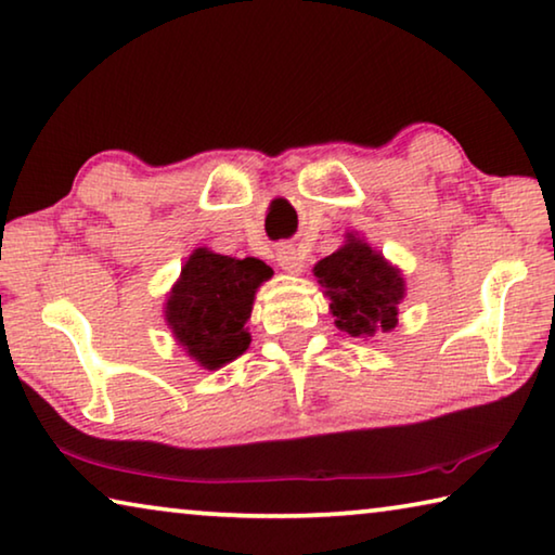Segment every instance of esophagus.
<instances>
[{"label": "esophagus", "instance_id": "obj_1", "mask_svg": "<svg viewBox=\"0 0 555 555\" xmlns=\"http://www.w3.org/2000/svg\"><path fill=\"white\" fill-rule=\"evenodd\" d=\"M276 261H279V267L284 269V271H288V274H304V254L296 249V246H292V244H281L279 249H276Z\"/></svg>", "mask_w": 555, "mask_h": 555}]
</instances>
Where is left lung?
<instances>
[{
  "label": "left lung",
  "instance_id": "obj_1",
  "mask_svg": "<svg viewBox=\"0 0 555 555\" xmlns=\"http://www.w3.org/2000/svg\"><path fill=\"white\" fill-rule=\"evenodd\" d=\"M313 276L328 298L336 325L348 336L371 338L398 325L400 304L408 294L404 276L365 236L346 232V242L315 263Z\"/></svg>",
  "mask_w": 555,
  "mask_h": 555
}]
</instances>
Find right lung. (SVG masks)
Listing matches in <instances>:
<instances>
[{"label": "right lung", "instance_id": "obj_1", "mask_svg": "<svg viewBox=\"0 0 555 555\" xmlns=\"http://www.w3.org/2000/svg\"><path fill=\"white\" fill-rule=\"evenodd\" d=\"M274 276L261 259L224 257L197 246L165 301V323L178 346L205 371H219L249 348L254 298Z\"/></svg>", "mask_w": 555, "mask_h": 555}]
</instances>
